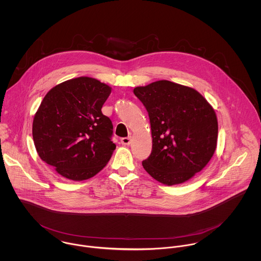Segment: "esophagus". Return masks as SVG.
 Returning <instances> with one entry per match:
<instances>
[{
	"label": "esophagus",
	"instance_id": "esophagus-1",
	"mask_svg": "<svg viewBox=\"0 0 261 261\" xmlns=\"http://www.w3.org/2000/svg\"><path fill=\"white\" fill-rule=\"evenodd\" d=\"M120 142H121V144H122L123 146H128V145L130 144V142H132V138H130V137L122 138V139L120 140Z\"/></svg>",
	"mask_w": 261,
	"mask_h": 261
}]
</instances>
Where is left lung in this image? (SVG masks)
Instances as JSON below:
<instances>
[{"mask_svg":"<svg viewBox=\"0 0 261 261\" xmlns=\"http://www.w3.org/2000/svg\"><path fill=\"white\" fill-rule=\"evenodd\" d=\"M149 113L152 149L144 169L158 182L182 184L214 154L218 121L210 103L192 87L159 80L134 89Z\"/></svg>","mask_w":261,"mask_h":261,"instance_id":"obj_1","label":"left lung"}]
</instances>
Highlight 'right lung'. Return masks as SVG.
<instances>
[{
    "label": "right lung",
    "mask_w": 261,
    "mask_h": 261,
    "mask_svg": "<svg viewBox=\"0 0 261 261\" xmlns=\"http://www.w3.org/2000/svg\"><path fill=\"white\" fill-rule=\"evenodd\" d=\"M111 92L108 84L81 76L54 86L43 98L33 119L34 145L62 177L87 180L111 160L113 126L101 112Z\"/></svg>",
    "instance_id": "add662e5"
}]
</instances>
